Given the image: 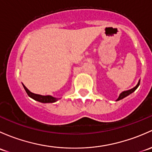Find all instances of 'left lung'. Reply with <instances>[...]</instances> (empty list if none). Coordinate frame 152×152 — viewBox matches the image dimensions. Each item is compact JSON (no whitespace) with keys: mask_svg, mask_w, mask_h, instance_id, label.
<instances>
[{"mask_svg":"<svg viewBox=\"0 0 152 152\" xmlns=\"http://www.w3.org/2000/svg\"><path fill=\"white\" fill-rule=\"evenodd\" d=\"M139 84H140V80L138 81V84H137V85L135 86V87H133V88H132V89H129V90H127V91H124V92H121V93H120V95H119V97H118V98L116 99V101H118V100H122V99L124 98V97H127V96H128V95H130L131 93H132V92H133L135 90V89H136L137 88H138V86H139Z\"/></svg>","mask_w":152,"mask_h":152,"instance_id":"1","label":"left lung"}]
</instances>
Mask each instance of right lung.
Instances as JSON below:
<instances>
[{"label":"right lung","instance_id":"1","mask_svg":"<svg viewBox=\"0 0 152 152\" xmlns=\"http://www.w3.org/2000/svg\"><path fill=\"white\" fill-rule=\"evenodd\" d=\"M22 86H23L24 89L26 91L27 94L28 95V96L31 98H33V100H36V101L40 102V103H55V102L57 101L60 98H56V97H54L51 95H38V94H35L31 92L30 91L22 84Z\"/></svg>","mask_w":152,"mask_h":152}]
</instances>
